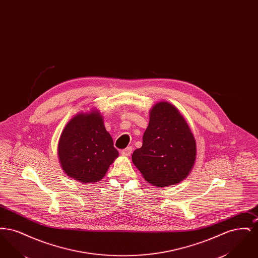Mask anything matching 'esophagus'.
I'll return each instance as SVG.
<instances>
[{"label":"esophagus","instance_id":"obj_1","mask_svg":"<svg viewBox=\"0 0 258 258\" xmlns=\"http://www.w3.org/2000/svg\"><path fill=\"white\" fill-rule=\"evenodd\" d=\"M132 151H133V148H125V149L122 150V152H121V155H122L123 157H130V156H131V154H132Z\"/></svg>","mask_w":258,"mask_h":258}]
</instances>
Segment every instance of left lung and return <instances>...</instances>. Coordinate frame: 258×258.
I'll list each match as a JSON object with an SVG mask.
<instances>
[{"label": "left lung", "mask_w": 258, "mask_h": 258, "mask_svg": "<svg viewBox=\"0 0 258 258\" xmlns=\"http://www.w3.org/2000/svg\"><path fill=\"white\" fill-rule=\"evenodd\" d=\"M196 158L197 142L184 117L167 101L156 103L142 147L132 156L144 179L160 187L178 184L187 177Z\"/></svg>", "instance_id": "8db88e82"}]
</instances>
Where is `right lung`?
<instances>
[{"instance_id":"add662e5","label":"right lung","mask_w":258,"mask_h":258,"mask_svg":"<svg viewBox=\"0 0 258 258\" xmlns=\"http://www.w3.org/2000/svg\"><path fill=\"white\" fill-rule=\"evenodd\" d=\"M63 172L81 183L100 181L119 153L98 110L79 113L67 123L58 144Z\"/></svg>"}]
</instances>
